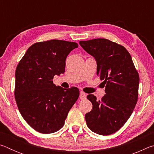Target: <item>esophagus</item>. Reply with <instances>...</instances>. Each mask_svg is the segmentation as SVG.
Segmentation results:
<instances>
[{
    "instance_id": "esophagus-1",
    "label": "esophagus",
    "mask_w": 154,
    "mask_h": 154,
    "mask_svg": "<svg viewBox=\"0 0 154 154\" xmlns=\"http://www.w3.org/2000/svg\"><path fill=\"white\" fill-rule=\"evenodd\" d=\"M86 98V94L83 92H80V94H79V98L82 99V100H83Z\"/></svg>"
}]
</instances>
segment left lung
I'll use <instances>...</instances> for the list:
<instances>
[{
	"label": "left lung",
	"mask_w": 154,
	"mask_h": 154,
	"mask_svg": "<svg viewBox=\"0 0 154 154\" xmlns=\"http://www.w3.org/2000/svg\"><path fill=\"white\" fill-rule=\"evenodd\" d=\"M79 44L96 60V74L105 85L106 94L101 100L93 94L87 96L93 105L85 116L87 126L104 136L115 133L127 122L137 103L139 73L122 45L106 38L81 41Z\"/></svg>",
	"instance_id": "obj_1"
}]
</instances>
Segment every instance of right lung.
<instances>
[{"label": "right lung", "mask_w": 154, "mask_h": 154, "mask_svg": "<svg viewBox=\"0 0 154 154\" xmlns=\"http://www.w3.org/2000/svg\"><path fill=\"white\" fill-rule=\"evenodd\" d=\"M78 48L77 43L61 40L31 45L15 71V98L24 120L40 133L60 130L70 109L79 96L77 88L53 83L54 77L65 71L66 58Z\"/></svg>", "instance_id": "1"}]
</instances>
